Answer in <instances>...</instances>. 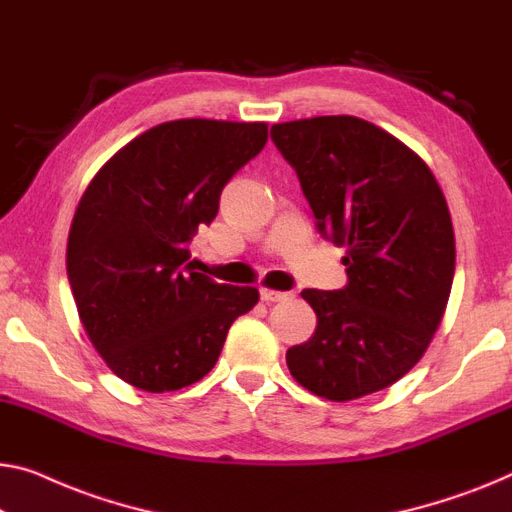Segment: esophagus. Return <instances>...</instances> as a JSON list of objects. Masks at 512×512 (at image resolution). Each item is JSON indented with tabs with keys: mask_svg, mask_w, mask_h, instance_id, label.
<instances>
[{
	"mask_svg": "<svg viewBox=\"0 0 512 512\" xmlns=\"http://www.w3.org/2000/svg\"><path fill=\"white\" fill-rule=\"evenodd\" d=\"M259 296H262V301L273 303V301H287L292 294L278 292V289H271V287H262V289H259Z\"/></svg>",
	"mask_w": 512,
	"mask_h": 512,
	"instance_id": "34e87169",
	"label": "esophagus"
}]
</instances>
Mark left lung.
I'll return each instance as SVG.
<instances>
[{"instance_id": "1", "label": "left lung", "mask_w": 512, "mask_h": 512, "mask_svg": "<svg viewBox=\"0 0 512 512\" xmlns=\"http://www.w3.org/2000/svg\"><path fill=\"white\" fill-rule=\"evenodd\" d=\"M271 140L296 170L317 230L347 248L345 287L301 292L317 329L287 349V368L333 402L381 391L421 361L446 312L455 276L446 197L421 156L365 119L287 121Z\"/></svg>"}]
</instances>
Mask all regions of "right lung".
Masks as SVG:
<instances>
[{
    "instance_id": "obj_1",
    "label": "right lung",
    "mask_w": 512,
    "mask_h": 512,
    "mask_svg": "<svg viewBox=\"0 0 512 512\" xmlns=\"http://www.w3.org/2000/svg\"><path fill=\"white\" fill-rule=\"evenodd\" d=\"M269 140L264 121L177 119L119 149L82 195L66 246L80 322L108 368L140 391L195 384L216 365L255 287L193 271L188 243Z\"/></svg>"
}]
</instances>
